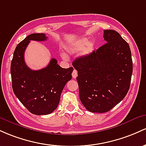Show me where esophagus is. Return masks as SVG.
<instances>
[{"instance_id":"34e87169","label":"esophagus","mask_w":146,"mask_h":146,"mask_svg":"<svg viewBox=\"0 0 146 146\" xmlns=\"http://www.w3.org/2000/svg\"><path fill=\"white\" fill-rule=\"evenodd\" d=\"M72 77L74 78H76V76H77V75H78L77 71H76V70H74L73 72H72Z\"/></svg>"}]
</instances>
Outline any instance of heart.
Here are the masks:
<instances>
[{
	"instance_id": "b5f03b06",
	"label": "heart",
	"mask_w": 146,
	"mask_h": 146,
	"mask_svg": "<svg viewBox=\"0 0 146 146\" xmlns=\"http://www.w3.org/2000/svg\"><path fill=\"white\" fill-rule=\"evenodd\" d=\"M94 50V44L92 41L88 42V38H82L79 40H76L74 43L70 45L67 47V50L69 53L74 54L78 52L83 50L82 54L83 56H88ZM63 58H67V56L63 54Z\"/></svg>"
}]
</instances>
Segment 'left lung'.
Masks as SVG:
<instances>
[{"label": "left lung", "mask_w": 146, "mask_h": 146, "mask_svg": "<svg viewBox=\"0 0 146 146\" xmlns=\"http://www.w3.org/2000/svg\"><path fill=\"white\" fill-rule=\"evenodd\" d=\"M107 43L90 54L77 58L72 65L82 104L91 112H108L129 90L132 74L130 46L112 29L104 31Z\"/></svg>", "instance_id": "obj_1"}]
</instances>
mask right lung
<instances>
[{
	"label": "right lung",
	"mask_w": 146,
	"mask_h": 146,
	"mask_svg": "<svg viewBox=\"0 0 146 146\" xmlns=\"http://www.w3.org/2000/svg\"><path fill=\"white\" fill-rule=\"evenodd\" d=\"M45 34H32L18 44L11 63L14 94L25 107L36 115H46L56 109L60 94L72 79L73 68H62L52 58L45 68L32 70L25 64L24 54L30 40H46Z\"/></svg>",
	"instance_id": "add662e5"
}]
</instances>
